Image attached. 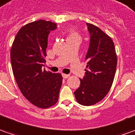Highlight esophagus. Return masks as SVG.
Segmentation results:
<instances>
[{"instance_id": "obj_1", "label": "esophagus", "mask_w": 135, "mask_h": 135, "mask_svg": "<svg viewBox=\"0 0 135 135\" xmlns=\"http://www.w3.org/2000/svg\"><path fill=\"white\" fill-rule=\"evenodd\" d=\"M70 76V75L68 74H62V77L64 78V79H67V78H68Z\"/></svg>"}]
</instances>
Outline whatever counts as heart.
<instances>
[{"label":"heart","mask_w":135,"mask_h":135,"mask_svg":"<svg viewBox=\"0 0 135 135\" xmlns=\"http://www.w3.org/2000/svg\"><path fill=\"white\" fill-rule=\"evenodd\" d=\"M68 33V37H67V40H72V39H75V38H80L79 34L77 33L76 31L72 28H70L67 31Z\"/></svg>","instance_id":"b5f03b06"}]
</instances>
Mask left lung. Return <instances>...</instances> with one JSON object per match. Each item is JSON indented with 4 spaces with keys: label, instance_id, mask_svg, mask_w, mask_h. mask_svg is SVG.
Here are the masks:
<instances>
[{
    "label": "left lung",
    "instance_id": "left-lung-1",
    "mask_svg": "<svg viewBox=\"0 0 135 135\" xmlns=\"http://www.w3.org/2000/svg\"><path fill=\"white\" fill-rule=\"evenodd\" d=\"M87 26L90 37L85 57L87 69L74 95L79 104L91 106L101 101L112 87L117 56L111 37L93 24L87 23Z\"/></svg>",
    "mask_w": 135,
    "mask_h": 135
}]
</instances>
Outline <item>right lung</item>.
I'll use <instances>...</instances> for the list:
<instances>
[{
    "label": "right lung",
    "mask_w": 135,
    "mask_h": 135,
    "mask_svg": "<svg viewBox=\"0 0 135 135\" xmlns=\"http://www.w3.org/2000/svg\"><path fill=\"white\" fill-rule=\"evenodd\" d=\"M56 28V23L43 20L26 24L17 32L11 49L12 68L20 90L40 108L55 104L62 84L60 73L42 69L48 35Z\"/></svg>",
    "instance_id": "add662e5"
}]
</instances>
